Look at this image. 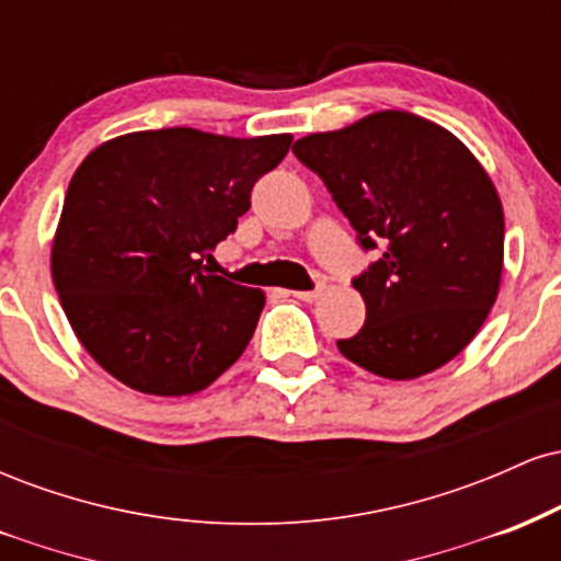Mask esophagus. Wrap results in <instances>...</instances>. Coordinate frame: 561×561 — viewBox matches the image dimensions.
I'll return each mask as SVG.
<instances>
[{"label":"esophagus","instance_id":"obj_1","mask_svg":"<svg viewBox=\"0 0 561 561\" xmlns=\"http://www.w3.org/2000/svg\"><path fill=\"white\" fill-rule=\"evenodd\" d=\"M321 293H324V287H317V289H300V293H293L295 298L302 300V302H317L321 298Z\"/></svg>","mask_w":561,"mask_h":561}]
</instances>
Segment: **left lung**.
<instances>
[{
  "label": "left lung",
  "mask_w": 561,
  "mask_h": 561,
  "mask_svg": "<svg viewBox=\"0 0 561 561\" xmlns=\"http://www.w3.org/2000/svg\"><path fill=\"white\" fill-rule=\"evenodd\" d=\"M295 158L319 173L364 250L382 255L353 287L366 302L347 362L414 379L459 356L495 302L504 208L478 158L454 134L405 111L308 134Z\"/></svg>",
  "instance_id": "8db88e82"
}]
</instances>
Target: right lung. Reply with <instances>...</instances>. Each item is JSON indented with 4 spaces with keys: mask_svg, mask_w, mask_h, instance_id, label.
Here are the masks:
<instances>
[{
    "mask_svg": "<svg viewBox=\"0 0 561 561\" xmlns=\"http://www.w3.org/2000/svg\"><path fill=\"white\" fill-rule=\"evenodd\" d=\"M289 141L176 126L124 134L83 158L55 231L53 282L107 375L147 396H192L242 356L266 295L203 261Z\"/></svg>",
    "mask_w": 561,
    "mask_h": 561,
    "instance_id": "1",
    "label": "right lung"
}]
</instances>
